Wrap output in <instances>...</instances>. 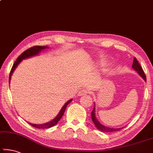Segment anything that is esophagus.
I'll return each mask as SVG.
<instances>
[{
  "label": "esophagus",
  "mask_w": 153,
  "mask_h": 153,
  "mask_svg": "<svg viewBox=\"0 0 153 153\" xmlns=\"http://www.w3.org/2000/svg\"><path fill=\"white\" fill-rule=\"evenodd\" d=\"M89 91L87 90H85V89H83V90H81L80 91H79L78 92V95H80V96H81V95H84V94H89Z\"/></svg>",
  "instance_id": "34e87169"
}]
</instances>
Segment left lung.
Segmentation results:
<instances>
[{
    "label": "left lung",
    "instance_id": "8db88e82",
    "mask_svg": "<svg viewBox=\"0 0 153 153\" xmlns=\"http://www.w3.org/2000/svg\"><path fill=\"white\" fill-rule=\"evenodd\" d=\"M132 68L134 70H135L136 71L138 72V74L140 75V76L142 77V78L144 79L145 81H146V76L144 74V72L141 68V66L140 65V64L139 63V62L137 61V59L134 57V60H133V63H132ZM92 114V120L94 123V124L96 126V128L97 129L100 130L101 132H115V131H119V130H121L123 128H109V127H106V126H103L101 124V123H99V121L97 120V117H95V105H94V109L91 112Z\"/></svg>",
    "mask_w": 153,
    "mask_h": 153
}]
</instances>
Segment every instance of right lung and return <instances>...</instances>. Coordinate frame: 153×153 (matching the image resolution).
Returning a JSON list of instances; mask_svg holds the SVG:
<instances>
[{
    "instance_id": "add662e5",
    "label": "right lung",
    "mask_w": 153,
    "mask_h": 153,
    "mask_svg": "<svg viewBox=\"0 0 153 153\" xmlns=\"http://www.w3.org/2000/svg\"><path fill=\"white\" fill-rule=\"evenodd\" d=\"M48 47H46V46H33V47L29 48L27 50H25V52H23L22 54L20 55V56L18 57L16 61H15V63L13 65L12 69H11V71L10 73V76H9V83L10 82V79H11V76H12V74L14 70L16 69V68L17 67V65H19V63L21 62L23 59H25L26 58H29V57H31L32 56H34V55L38 54L40 52H41V50H43L44 49H46ZM72 99H70L68 101L67 103H65V105L63 106L62 109L61 110V111L59 112V114L55 117V118L53 119L52 121H50V122L44 123V124H32V123H28L29 124L31 125L33 127L36 128H39V129H46V128H50L51 127H53V126H55L58 123V121L60 120L61 119V117H63V115L64 114V112L67 108V105L69 104L70 102H71Z\"/></svg>"
}]
</instances>
